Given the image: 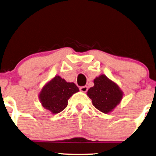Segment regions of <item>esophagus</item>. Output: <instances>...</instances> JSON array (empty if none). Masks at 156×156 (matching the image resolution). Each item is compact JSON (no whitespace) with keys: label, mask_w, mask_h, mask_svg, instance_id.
<instances>
[{"label":"esophagus","mask_w":156,"mask_h":156,"mask_svg":"<svg viewBox=\"0 0 156 156\" xmlns=\"http://www.w3.org/2000/svg\"><path fill=\"white\" fill-rule=\"evenodd\" d=\"M80 90L83 92H86L87 91H88V86H81L80 88Z\"/></svg>","instance_id":"1"}]
</instances>
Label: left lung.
<instances>
[{
    "instance_id": "1",
    "label": "left lung",
    "mask_w": 156,
    "mask_h": 156,
    "mask_svg": "<svg viewBox=\"0 0 156 156\" xmlns=\"http://www.w3.org/2000/svg\"><path fill=\"white\" fill-rule=\"evenodd\" d=\"M94 83V86L88 90L87 95L97 110L105 114L111 112L121 102L122 92L117 84L104 75L95 78Z\"/></svg>"
}]
</instances>
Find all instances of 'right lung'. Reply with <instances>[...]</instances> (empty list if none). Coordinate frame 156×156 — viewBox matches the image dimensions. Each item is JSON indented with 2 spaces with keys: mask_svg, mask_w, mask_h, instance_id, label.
I'll list each match as a JSON object with an SVG mask.
<instances>
[{
  "mask_svg": "<svg viewBox=\"0 0 156 156\" xmlns=\"http://www.w3.org/2000/svg\"><path fill=\"white\" fill-rule=\"evenodd\" d=\"M79 91L75 83L66 82L57 75L43 87L39 99L43 107L55 114L64 110L68 99Z\"/></svg>",
  "mask_w": 156,
  "mask_h": 156,
  "instance_id": "right-lung-1",
  "label": "right lung"
}]
</instances>
